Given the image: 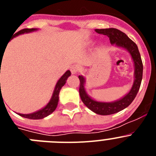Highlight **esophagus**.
Instances as JSON below:
<instances>
[{"label":"esophagus","mask_w":156,"mask_h":156,"mask_svg":"<svg viewBox=\"0 0 156 156\" xmlns=\"http://www.w3.org/2000/svg\"><path fill=\"white\" fill-rule=\"evenodd\" d=\"M80 70V66L78 65H73L70 67V71L72 74H76Z\"/></svg>","instance_id":"obj_1"}]
</instances>
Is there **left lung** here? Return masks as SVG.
<instances>
[{
  "label": "left lung",
  "instance_id": "8db88e82",
  "mask_svg": "<svg viewBox=\"0 0 156 156\" xmlns=\"http://www.w3.org/2000/svg\"><path fill=\"white\" fill-rule=\"evenodd\" d=\"M95 32H97L98 34L108 36L109 37L111 44L115 45L118 48H123L127 51L131 56L134 65V74H133L134 80L130 90L120 99L112 102L98 101L91 98L87 94L85 89V82H86L85 78L83 76H79L80 82L79 92L83 104L96 114L101 115H112L126 108L131 104L133 99L135 98L142 80L143 64L137 44L129 39L124 33L114 28L101 29V30L97 29L95 30Z\"/></svg>",
  "mask_w": 156,
  "mask_h": 156
}]
</instances>
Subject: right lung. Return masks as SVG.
<instances>
[{
    "label": "right lung",
    "mask_w": 156,
    "mask_h": 156,
    "mask_svg": "<svg viewBox=\"0 0 156 156\" xmlns=\"http://www.w3.org/2000/svg\"><path fill=\"white\" fill-rule=\"evenodd\" d=\"M37 29H23V30L17 32L16 34H14L12 38L17 37V36L19 35H21V34H29V33L37 31ZM1 61H2V60H1ZM69 76H71V72H70L69 70H67V71H66L62 76L61 78L58 80L50 101H49V102L47 104V105L44 106V108L38 110V111L35 112H33V113H30V114L18 113V114H19L20 116H23L24 117V118H27V119H43V118H44V117H47L48 115H50V114H51L52 112L56 109V108H57L58 103V94H59V92H60V90H61L62 87L65 85V83H66V80H67V79H68V77ZM0 85H1V83H0ZM1 96H2V95H1V93L0 97H1Z\"/></svg>",
    "instance_id": "add662e5"
}]
</instances>
